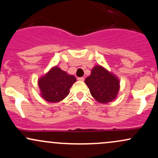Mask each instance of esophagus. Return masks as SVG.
<instances>
[{
  "mask_svg": "<svg viewBox=\"0 0 158 158\" xmlns=\"http://www.w3.org/2000/svg\"><path fill=\"white\" fill-rule=\"evenodd\" d=\"M77 79H78V80H79V81H83L85 80L84 77H79Z\"/></svg>",
  "mask_w": 158,
  "mask_h": 158,
  "instance_id": "1",
  "label": "esophagus"
}]
</instances>
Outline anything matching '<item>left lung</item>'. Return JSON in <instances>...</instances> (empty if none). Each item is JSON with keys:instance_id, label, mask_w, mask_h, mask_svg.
<instances>
[{"instance_id": "left-lung-1", "label": "left lung", "mask_w": 158, "mask_h": 158, "mask_svg": "<svg viewBox=\"0 0 158 158\" xmlns=\"http://www.w3.org/2000/svg\"><path fill=\"white\" fill-rule=\"evenodd\" d=\"M90 94L97 102L108 103L117 97L119 90V79L101 65H96L90 77L85 80Z\"/></svg>"}]
</instances>
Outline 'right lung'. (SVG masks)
<instances>
[{"mask_svg": "<svg viewBox=\"0 0 158 158\" xmlns=\"http://www.w3.org/2000/svg\"><path fill=\"white\" fill-rule=\"evenodd\" d=\"M76 81L74 76L55 66L39 78L38 85L43 99L50 102H59L68 95L70 88Z\"/></svg>", "mask_w": 158, "mask_h": 158, "instance_id": "right-lung-1", "label": "right lung"}]
</instances>
